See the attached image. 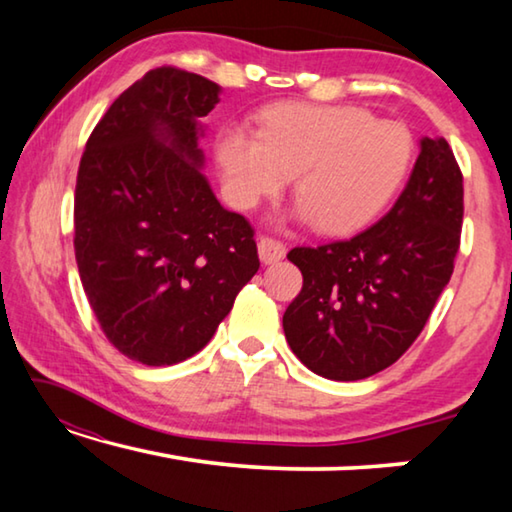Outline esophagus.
<instances>
[{"instance_id":"esophagus-1","label":"esophagus","mask_w":512,"mask_h":512,"mask_svg":"<svg viewBox=\"0 0 512 512\" xmlns=\"http://www.w3.org/2000/svg\"><path fill=\"white\" fill-rule=\"evenodd\" d=\"M257 248H259V259H262L264 264H275V262H280L284 255H287V246L273 237L259 239Z\"/></svg>"}]
</instances>
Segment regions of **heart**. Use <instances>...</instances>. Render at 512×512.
<instances>
[{"label":"heart","mask_w":512,"mask_h":512,"mask_svg":"<svg viewBox=\"0 0 512 512\" xmlns=\"http://www.w3.org/2000/svg\"><path fill=\"white\" fill-rule=\"evenodd\" d=\"M228 201L253 210L293 176L298 219L325 235L368 225L393 201L413 160L411 133L357 106L273 103L257 131L225 126L214 140Z\"/></svg>","instance_id":"heart-1"}]
</instances>
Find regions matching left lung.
<instances>
[{"instance_id":"1","label":"left lung","mask_w":512,"mask_h":512,"mask_svg":"<svg viewBox=\"0 0 512 512\" xmlns=\"http://www.w3.org/2000/svg\"><path fill=\"white\" fill-rule=\"evenodd\" d=\"M463 173L443 137H422L391 212L350 239L287 255L302 289L282 325L296 357L320 377L357 381L402 357L454 273Z\"/></svg>"}]
</instances>
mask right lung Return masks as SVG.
<instances>
[{"mask_svg": "<svg viewBox=\"0 0 512 512\" xmlns=\"http://www.w3.org/2000/svg\"><path fill=\"white\" fill-rule=\"evenodd\" d=\"M221 88L155 67L94 126L74 192V253L106 339L144 366L203 350L257 273L255 230L201 173Z\"/></svg>", "mask_w": 512, "mask_h": 512, "instance_id": "1", "label": "right lung"}]
</instances>
